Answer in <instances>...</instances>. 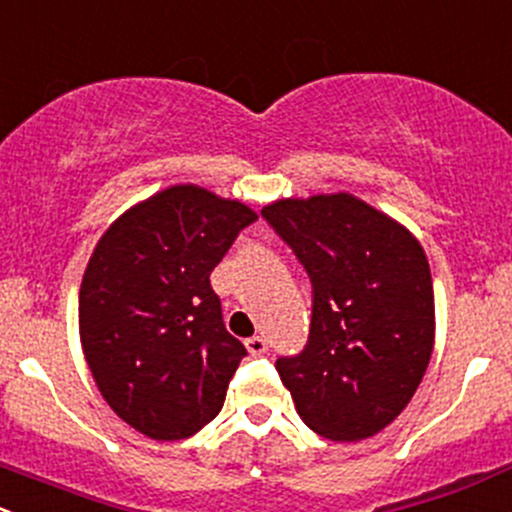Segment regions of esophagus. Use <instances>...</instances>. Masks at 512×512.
Returning <instances> with one entry per match:
<instances>
[{
  "label": "esophagus",
  "mask_w": 512,
  "mask_h": 512,
  "mask_svg": "<svg viewBox=\"0 0 512 512\" xmlns=\"http://www.w3.org/2000/svg\"><path fill=\"white\" fill-rule=\"evenodd\" d=\"M246 347H249L251 355H263V352L268 350V342L263 340L261 335H254V337H249V340H246Z\"/></svg>",
  "instance_id": "1"
}]
</instances>
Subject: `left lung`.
<instances>
[{
    "label": "left lung",
    "mask_w": 512,
    "mask_h": 512,
    "mask_svg": "<svg viewBox=\"0 0 512 512\" xmlns=\"http://www.w3.org/2000/svg\"><path fill=\"white\" fill-rule=\"evenodd\" d=\"M261 217L313 286L308 342L276 370L300 419L360 441L412 402L434 350V286L419 241L352 194L281 199Z\"/></svg>",
    "instance_id": "obj_1"
}]
</instances>
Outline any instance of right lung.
Segmentation results:
<instances>
[{"instance_id":"1","label":"right lung","mask_w":512,"mask_h":512,"mask_svg":"<svg viewBox=\"0 0 512 512\" xmlns=\"http://www.w3.org/2000/svg\"><path fill=\"white\" fill-rule=\"evenodd\" d=\"M258 217L177 184L100 236L78 295L81 345L115 414L157 441L197 434L249 352L226 330L209 276Z\"/></svg>"}]
</instances>
